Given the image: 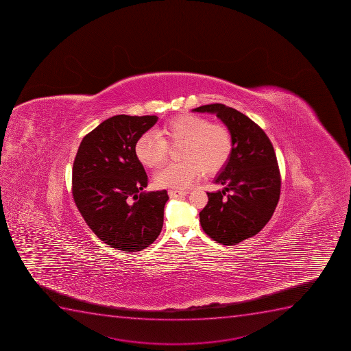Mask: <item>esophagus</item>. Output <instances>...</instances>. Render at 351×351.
<instances>
[{"label": "esophagus", "mask_w": 351, "mask_h": 351, "mask_svg": "<svg viewBox=\"0 0 351 351\" xmlns=\"http://www.w3.org/2000/svg\"><path fill=\"white\" fill-rule=\"evenodd\" d=\"M188 193L189 191H184V190H173V189L168 190V195H169L170 198H178V197H182V195H186Z\"/></svg>", "instance_id": "esophagus-1"}]
</instances>
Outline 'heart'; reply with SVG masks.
Instances as JSON below:
<instances>
[{"mask_svg":"<svg viewBox=\"0 0 351 351\" xmlns=\"http://www.w3.org/2000/svg\"><path fill=\"white\" fill-rule=\"evenodd\" d=\"M181 144L183 161L162 167L154 176L160 188H188L202 173L214 176L224 169L233 151L232 136L226 125L183 113L165 122L161 138L149 132L139 136L135 143L136 158L143 166L154 169L166 161L168 145Z\"/></svg>","mask_w":351,"mask_h":351,"instance_id":"obj_1","label":"heart"}]
</instances>
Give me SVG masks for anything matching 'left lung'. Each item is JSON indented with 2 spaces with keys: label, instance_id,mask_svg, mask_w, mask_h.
Returning <instances> with one entry per match:
<instances>
[{
  "label": "left lung",
  "instance_id": "1",
  "mask_svg": "<svg viewBox=\"0 0 351 351\" xmlns=\"http://www.w3.org/2000/svg\"><path fill=\"white\" fill-rule=\"evenodd\" d=\"M214 113L233 139L229 162L214 180L222 191L207 192L208 202L199 213L207 236L222 245L255 236L270 221L280 195V173L267 134L241 112L226 105L209 104L192 110Z\"/></svg>",
  "mask_w": 351,
  "mask_h": 351
}]
</instances>
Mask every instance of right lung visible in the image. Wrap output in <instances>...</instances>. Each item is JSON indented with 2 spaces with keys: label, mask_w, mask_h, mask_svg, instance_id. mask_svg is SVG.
<instances>
[{
  "label": "right lung",
  "mask_w": 351,
  "mask_h": 351,
  "mask_svg": "<svg viewBox=\"0 0 351 351\" xmlns=\"http://www.w3.org/2000/svg\"><path fill=\"white\" fill-rule=\"evenodd\" d=\"M156 115H114L84 136L72 170V193L96 236L122 252H138L163 226L166 190L142 192L147 175L136 158L135 143L152 128Z\"/></svg>",
  "instance_id": "right-lung-1"
}]
</instances>
